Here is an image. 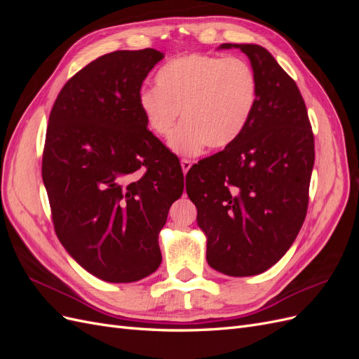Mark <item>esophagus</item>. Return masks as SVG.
<instances>
[{"mask_svg":"<svg viewBox=\"0 0 359 359\" xmlns=\"http://www.w3.org/2000/svg\"><path fill=\"white\" fill-rule=\"evenodd\" d=\"M191 165H193V161L189 160V158H182V160H181V168H182V172H184V173L189 172V169L191 168Z\"/></svg>","mask_w":359,"mask_h":359,"instance_id":"1","label":"esophagus"}]
</instances>
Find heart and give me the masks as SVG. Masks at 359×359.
<instances>
[{
    "label": "heart",
    "instance_id": "b5f03b06",
    "mask_svg": "<svg viewBox=\"0 0 359 359\" xmlns=\"http://www.w3.org/2000/svg\"><path fill=\"white\" fill-rule=\"evenodd\" d=\"M157 88L137 95L139 109L158 137L172 135L180 111L182 124L170 139L181 156H196L208 145L229 147L243 135L257 103V76L245 60L190 53L158 69Z\"/></svg>",
    "mask_w": 359,
    "mask_h": 359
}]
</instances>
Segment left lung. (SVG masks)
I'll list each match as a JSON object with an SVG mask.
<instances>
[{"mask_svg": "<svg viewBox=\"0 0 359 359\" xmlns=\"http://www.w3.org/2000/svg\"><path fill=\"white\" fill-rule=\"evenodd\" d=\"M241 49L257 76V103L243 135L186 177L206 235V260L231 277L264 273L295 241L307 214L314 136L298 86L259 45Z\"/></svg>", "mask_w": 359, "mask_h": 359, "instance_id": "1", "label": "left lung"}]
</instances>
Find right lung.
Instances as JSON below:
<instances>
[{
  "label": "right lung",
  "instance_id": "add662e5",
  "mask_svg": "<svg viewBox=\"0 0 359 359\" xmlns=\"http://www.w3.org/2000/svg\"><path fill=\"white\" fill-rule=\"evenodd\" d=\"M163 58L149 48L106 53L67 81L49 115L41 177L55 233L76 262L109 283L160 266L158 233L184 190L181 166L137 104Z\"/></svg>",
  "mask_w": 359,
  "mask_h": 359
}]
</instances>
